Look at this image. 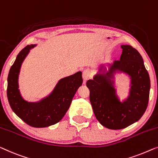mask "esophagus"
Masks as SVG:
<instances>
[{
	"label": "esophagus",
	"mask_w": 158,
	"mask_h": 158,
	"mask_svg": "<svg viewBox=\"0 0 158 158\" xmlns=\"http://www.w3.org/2000/svg\"><path fill=\"white\" fill-rule=\"evenodd\" d=\"M91 75V72L89 69H85L83 72V78L84 80V83H85V82L90 78Z\"/></svg>",
	"instance_id": "obj_1"
}]
</instances>
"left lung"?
Returning a JSON list of instances; mask_svg holds the SVG:
<instances>
[{
    "instance_id": "obj_1",
    "label": "left lung",
    "mask_w": 158,
    "mask_h": 158,
    "mask_svg": "<svg viewBox=\"0 0 158 158\" xmlns=\"http://www.w3.org/2000/svg\"><path fill=\"white\" fill-rule=\"evenodd\" d=\"M123 52L119 60H115L110 72L88 80L90 101L97 120L111 130L127 127L140 119L147 109L150 81L140 54L131 45H121ZM119 69L131 78V89L127 101L120 103L110 81V74Z\"/></svg>"
}]
</instances>
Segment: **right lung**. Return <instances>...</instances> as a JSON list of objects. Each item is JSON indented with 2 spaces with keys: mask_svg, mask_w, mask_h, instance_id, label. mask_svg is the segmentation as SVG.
Listing matches in <instances>:
<instances>
[{
  "mask_svg": "<svg viewBox=\"0 0 158 158\" xmlns=\"http://www.w3.org/2000/svg\"><path fill=\"white\" fill-rule=\"evenodd\" d=\"M35 45H27L17 56L8 76L7 97L11 109L23 121L34 127H45L58 123L71 104L72 100L83 83L82 73L61 79L48 97L38 102L23 99L18 90V73L23 61Z\"/></svg>",
  "mask_w": 158,
  "mask_h": 158,
  "instance_id": "right-lung-1",
  "label": "right lung"
}]
</instances>
